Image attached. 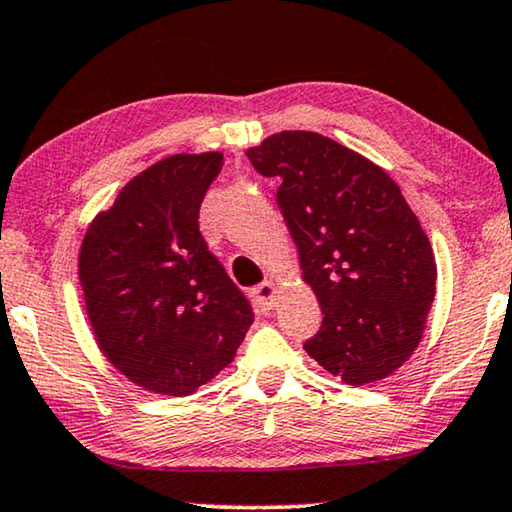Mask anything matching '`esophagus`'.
<instances>
[{"mask_svg":"<svg viewBox=\"0 0 512 512\" xmlns=\"http://www.w3.org/2000/svg\"><path fill=\"white\" fill-rule=\"evenodd\" d=\"M250 297H253L257 308H262V311H271V308L276 306V285H273L271 280L259 283L250 290Z\"/></svg>","mask_w":512,"mask_h":512,"instance_id":"34e87169","label":"esophagus"}]
</instances>
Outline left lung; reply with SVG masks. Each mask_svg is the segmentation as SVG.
I'll list each match as a JSON object with an SVG mask.
<instances>
[{"instance_id": "obj_1", "label": "left lung", "mask_w": 512, "mask_h": 512, "mask_svg": "<svg viewBox=\"0 0 512 512\" xmlns=\"http://www.w3.org/2000/svg\"><path fill=\"white\" fill-rule=\"evenodd\" d=\"M278 178L322 327L304 350L348 385L390 376L413 355L436 294L434 250L399 185L378 164L315 132H280L248 150Z\"/></svg>"}]
</instances>
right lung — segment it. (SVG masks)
<instances>
[{
	"mask_svg": "<svg viewBox=\"0 0 512 512\" xmlns=\"http://www.w3.org/2000/svg\"><path fill=\"white\" fill-rule=\"evenodd\" d=\"M222 153L171 155L85 232L78 276L106 359L143 390L187 397L236 355L253 308L199 232Z\"/></svg>",
	"mask_w": 512,
	"mask_h": 512,
	"instance_id": "1",
	"label": "right lung"
}]
</instances>
